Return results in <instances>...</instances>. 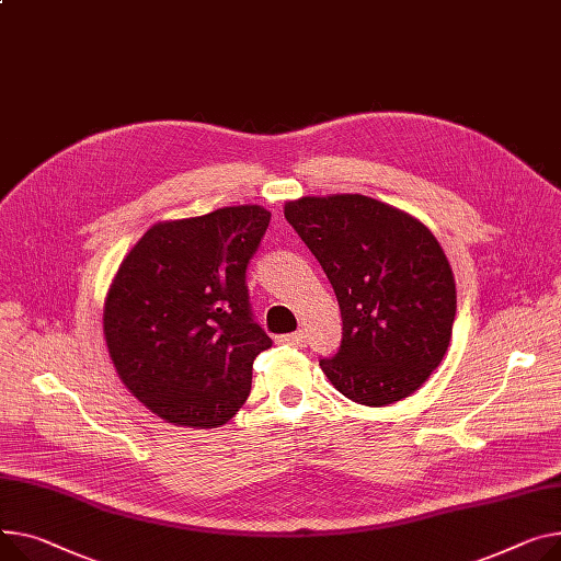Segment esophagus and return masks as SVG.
I'll return each instance as SVG.
<instances>
[{
	"instance_id": "1",
	"label": "esophagus",
	"mask_w": 561,
	"mask_h": 561,
	"mask_svg": "<svg viewBox=\"0 0 561 561\" xmlns=\"http://www.w3.org/2000/svg\"><path fill=\"white\" fill-rule=\"evenodd\" d=\"M279 345H290V347H305L307 345V333L305 331H295V333H284L275 339Z\"/></svg>"
}]
</instances>
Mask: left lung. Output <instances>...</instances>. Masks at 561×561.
Instances as JSON below:
<instances>
[{"label": "left lung", "mask_w": 561, "mask_h": 561, "mask_svg": "<svg viewBox=\"0 0 561 561\" xmlns=\"http://www.w3.org/2000/svg\"><path fill=\"white\" fill-rule=\"evenodd\" d=\"M284 216L320 261L343 316L341 350L320 358L331 386L381 408L417 392L449 350L456 279L415 216L360 194L302 196Z\"/></svg>", "instance_id": "8db88e82"}]
</instances>
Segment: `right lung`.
Instances as JSON below:
<instances>
[{
	"label": "right lung",
	"mask_w": 561,
	"mask_h": 561,
	"mask_svg": "<svg viewBox=\"0 0 561 561\" xmlns=\"http://www.w3.org/2000/svg\"><path fill=\"white\" fill-rule=\"evenodd\" d=\"M268 222L261 205L160 220L112 279L103 305L110 358L164 422L218 428L245 403L252 363L273 345L252 320L245 286Z\"/></svg>",
	"instance_id": "1"
}]
</instances>
